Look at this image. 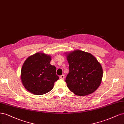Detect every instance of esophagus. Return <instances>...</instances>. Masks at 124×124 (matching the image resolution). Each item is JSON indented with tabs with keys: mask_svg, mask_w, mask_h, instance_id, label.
<instances>
[{
	"mask_svg": "<svg viewBox=\"0 0 124 124\" xmlns=\"http://www.w3.org/2000/svg\"><path fill=\"white\" fill-rule=\"evenodd\" d=\"M60 78L62 79H64V78H65V76L64 75H62L60 76Z\"/></svg>",
	"mask_w": 124,
	"mask_h": 124,
	"instance_id": "obj_1",
	"label": "esophagus"
}]
</instances>
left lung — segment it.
Returning a JSON list of instances; mask_svg holds the SVG:
<instances>
[{"mask_svg":"<svg viewBox=\"0 0 124 124\" xmlns=\"http://www.w3.org/2000/svg\"><path fill=\"white\" fill-rule=\"evenodd\" d=\"M70 72L65 82L68 88L75 95L85 96L96 90L101 82L102 66L89 53L76 50L66 53Z\"/></svg>","mask_w":124,"mask_h":124,"instance_id":"left-lung-1","label":"left lung"}]
</instances>
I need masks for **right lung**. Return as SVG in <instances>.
<instances>
[{"label":"right lung","instance_id":"obj_1","mask_svg":"<svg viewBox=\"0 0 124 124\" xmlns=\"http://www.w3.org/2000/svg\"><path fill=\"white\" fill-rule=\"evenodd\" d=\"M51 56L37 53L28 58L21 70V80L25 89L34 95H43L54 88L59 79L56 68L50 64Z\"/></svg>","mask_w":124,"mask_h":124}]
</instances>
